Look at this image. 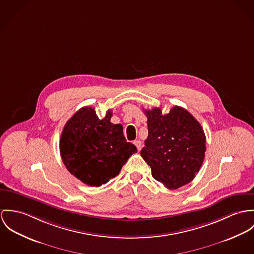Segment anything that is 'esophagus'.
Instances as JSON below:
<instances>
[{"mask_svg":"<svg viewBox=\"0 0 254 254\" xmlns=\"http://www.w3.org/2000/svg\"><path fill=\"white\" fill-rule=\"evenodd\" d=\"M133 143H134V145L136 146L137 150H138V151H140L141 148H142V142H141L140 140H135Z\"/></svg>","mask_w":254,"mask_h":254,"instance_id":"34e87169","label":"esophagus"}]
</instances>
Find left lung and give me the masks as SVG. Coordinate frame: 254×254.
Instances as JSON below:
<instances>
[{
    "label": "left lung",
    "mask_w": 254,
    "mask_h": 254,
    "mask_svg": "<svg viewBox=\"0 0 254 254\" xmlns=\"http://www.w3.org/2000/svg\"><path fill=\"white\" fill-rule=\"evenodd\" d=\"M143 111L148 119V137L140 154L152 176L170 190L188 184L204 159L205 135L201 126L179 106L166 115L160 108Z\"/></svg>",
    "instance_id": "8db88e82"
}]
</instances>
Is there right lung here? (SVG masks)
<instances>
[{"mask_svg": "<svg viewBox=\"0 0 254 254\" xmlns=\"http://www.w3.org/2000/svg\"><path fill=\"white\" fill-rule=\"evenodd\" d=\"M112 110L99 119L85 106L66 123L59 141L60 155L68 171L88 186L99 187L117 176L137 152L127 139L121 124L110 122Z\"/></svg>", "mask_w": 254, "mask_h": 254, "instance_id": "1", "label": "right lung"}]
</instances>
